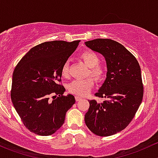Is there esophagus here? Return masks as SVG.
I'll use <instances>...</instances> for the list:
<instances>
[{
	"label": "esophagus",
	"mask_w": 158,
	"mask_h": 158,
	"mask_svg": "<svg viewBox=\"0 0 158 158\" xmlns=\"http://www.w3.org/2000/svg\"><path fill=\"white\" fill-rule=\"evenodd\" d=\"M75 99H76V101H77V102H78V101L81 100V99H82V98L79 97V96H75Z\"/></svg>",
	"instance_id": "obj_1"
}]
</instances>
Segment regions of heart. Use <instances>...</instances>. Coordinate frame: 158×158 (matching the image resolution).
Wrapping results in <instances>:
<instances>
[{"label": "heart", "instance_id": "heart-1", "mask_svg": "<svg viewBox=\"0 0 158 158\" xmlns=\"http://www.w3.org/2000/svg\"><path fill=\"white\" fill-rule=\"evenodd\" d=\"M81 59L83 60L85 65L89 67V73L94 77L96 80H101L105 75L104 67L99 64L98 56L91 50L85 51L81 54ZM61 73L64 77L69 76V63L66 62L61 69ZM94 85V80L91 77L73 80L68 84L67 89L71 94L79 96H85L90 92Z\"/></svg>", "mask_w": 158, "mask_h": 158}]
</instances>
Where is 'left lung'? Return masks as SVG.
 Listing matches in <instances>:
<instances>
[{"label":"left lung","mask_w":158,"mask_h":158,"mask_svg":"<svg viewBox=\"0 0 158 158\" xmlns=\"http://www.w3.org/2000/svg\"><path fill=\"white\" fill-rule=\"evenodd\" d=\"M85 46L102 54L107 66L106 80L95 93L106 100L90 101L85 124L97 136H112L129 125L142 102L140 67L134 56L114 40L96 39L85 42Z\"/></svg>","instance_id":"1"}]
</instances>
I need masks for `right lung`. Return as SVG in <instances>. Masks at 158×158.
Masks as SVG:
<instances>
[{"instance_id": "right-lung-1", "label": "right lung", "mask_w": 158, "mask_h": 158, "mask_svg": "<svg viewBox=\"0 0 158 158\" xmlns=\"http://www.w3.org/2000/svg\"><path fill=\"white\" fill-rule=\"evenodd\" d=\"M80 40L45 42L31 48L16 66L10 98L27 129L40 136L53 134L63 126L74 96L59 85L61 69ZM54 94V99L49 96ZM57 95L58 97L56 98Z\"/></svg>"}]
</instances>
